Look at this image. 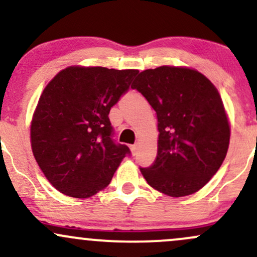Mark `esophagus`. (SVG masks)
I'll return each mask as SVG.
<instances>
[{"mask_svg":"<svg viewBox=\"0 0 257 257\" xmlns=\"http://www.w3.org/2000/svg\"><path fill=\"white\" fill-rule=\"evenodd\" d=\"M131 151H132V154H133V155L137 154V151H138V144H134V145H131Z\"/></svg>","mask_w":257,"mask_h":257,"instance_id":"obj_1","label":"esophagus"}]
</instances>
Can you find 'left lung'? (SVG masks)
<instances>
[{"label": "left lung", "instance_id": "1", "mask_svg": "<svg viewBox=\"0 0 257 257\" xmlns=\"http://www.w3.org/2000/svg\"><path fill=\"white\" fill-rule=\"evenodd\" d=\"M157 114V156L140 168L152 188L168 196L196 193L219 170L229 146L223 102L195 69L162 66L146 69L132 85Z\"/></svg>", "mask_w": 257, "mask_h": 257}]
</instances>
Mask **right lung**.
<instances>
[{"instance_id":"right-lung-1","label":"right lung","mask_w":257,"mask_h":257,"mask_svg":"<svg viewBox=\"0 0 257 257\" xmlns=\"http://www.w3.org/2000/svg\"><path fill=\"white\" fill-rule=\"evenodd\" d=\"M139 70L68 67L42 91L30 126L34 157L64 195L90 197L111 182L131 150L112 139L111 107Z\"/></svg>"}]
</instances>
